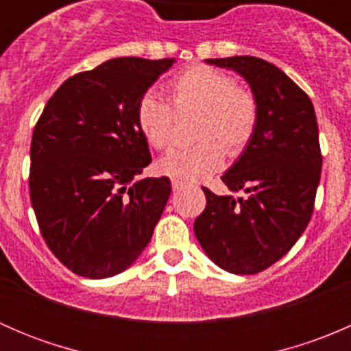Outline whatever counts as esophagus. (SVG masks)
Here are the masks:
<instances>
[{
	"mask_svg": "<svg viewBox=\"0 0 351 351\" xmlns=\"http://www.w3.org/2000/svg\"><path fill=\"white\" fill-rule=\"evenodd\" d=\"M185 185H186V182H183V180H173L171 182L173 190H182Z\"/></svg>",
	"mask_w": 351,
	"mask_h": 351,
	"instance_id": "obj_1",
	"label": "esophagus"
}]
</instances>
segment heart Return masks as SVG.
I'll list each match as a JSON object with an SVG mask.
<instances>
[{
  "label": "heart",
  "mask_w": 351,
  "mask_h": 351,
  "mask_svg": "<svg viewBox=\"0 0 351 351\" xmlns=\"http://www.w3.org/2000/svg\"><path fill=\"white\" fill-rule=\"evenodd\" d=\"M166 100L146 93L137 104L136 122L147 146L165 151L171 146L175 113H197L192 147L171 151L158 162V171L173 178L195 180L224 165V156H239L253 139L260 107L250 88L217 67L195 64L166 83Z\"/></svg>",
  "instance_id": "heart-1"
}]
</instances>
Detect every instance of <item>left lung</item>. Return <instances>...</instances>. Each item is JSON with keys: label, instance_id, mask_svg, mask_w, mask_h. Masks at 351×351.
Segmentation results:
<instances>
[{"label": "left lung", "instance_id": "obj_1", "mask_svg": "<svg viewBox=\"0 0 351 351\" xmlns=\"http://www.w3.org/2000/svg\"><path fill=\"white\" fill-rule=\"evenodd\" d=\"M250 83L260 107L253 139L221 176L231 192L207 204L193 231L207 256L236 275H253L277 263L306 231L314 210L323 154L311 98L277 66L253 56L207 59Z\"/></svg>", "mask_w": 351, "mask_h": 351}]
</instances>
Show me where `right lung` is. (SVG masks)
<instances>
[{
  "mask_svg": "<svg viewBox=\"0 0 351 351\" xmlns=\"http://www.w3.org/2000/svg\"><path fill=\"white\" fill-rule=\"evenodd\" d=\"M175 59L117 58L66 80L30 144V202L49 250L73 274L107 278L153 238L168 176L137 180L151 162L137 104Z\"/></svg>",
  "mask_w": 351,
  "mask_h": 351,
  "instance_id": "right-lung-1",
  "label": "right lung"
}]
</instances>
